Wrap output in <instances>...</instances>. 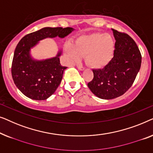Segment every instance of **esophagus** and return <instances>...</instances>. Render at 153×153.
<instances>
[{"label":"esophagus","mask_w":153,"mask_h":153,"mask_svg":"<svg viewBox=\"0 0 153 153\" xmlns=\"http://www.w3.org/2000/svg\"><path fill=\"white\" fill-rule=\"evenodd\" d=\"M77 68H78L79 70H80V71H84V70L85 69V67H83V66H82V65H79V64H77Z\"/></svg>","instance_id":"34e87169"}]
</instances>
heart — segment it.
<instances>
[{
    "instance_id": "obj_1",
    "label": "heart",
    "mask_w": 153,
    "mask_h": 153,
    "mask_svg": "<svg viewBox=\"0 0 153 153\" xmlns=\"http://www.w3.org/2000/svg\"><path fill=\"white\" fill-rule=\"evenodd\" d=\"M115 42L108 33H91L82 35L75 40V44L68 43L65 53L70 60L77 62L85 55L87 63L94 68L106 66L112 59Z\"/></svg>"
}]
</instances>
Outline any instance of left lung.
<instances>
[{"label":"left lung","instance_id":"1","mask_svg":"<svg viewBox=\"0 0 153 153\" xmlns=\"http://www.w3.org/2000/svg\"><path fill=\"white\" fill-rule=\"evenodd\" d=\"M116 39L114 57L102 69L93 70L94 78L87 84L92 93L102 99H113L132 87L141 64V54L128 34L112 29Z\"/></svg>","mask_w":153,"mask_h":153}]
</instances>
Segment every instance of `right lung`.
Instances as JSON below:
<instances>
[{
    "instance_id": "add662e5",
    "label": "right lung",
    "mask_w": 153,
    "mask_h": 153,
    "mask_svg": "<svg viewBox=\"0 0 153 153\" xmlns=\"http://www.w3.org/2000/svg\"><path fill=\"white\" fill-rule=\"evenodd\" d=\"M74 30L72 27H44L27 34L15 48L12 64V76L17 88L29 98L46 100L54 94L61 82L66 66L60 64L58 53L55 57L36 61L30 55V48L39 40L58 36L64 38Z\"/></svg>"
}]
</instances>
